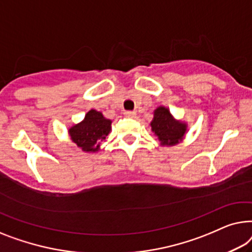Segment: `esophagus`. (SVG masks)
<instances>
[{"mask_svg":"<svg viewBox=\"0 0 252 252\" xmlns=\"http://www.w3.org/2000/svg\"><path fill=\"white\" fill-rule=\"evenodd\" d=\"M125 115L126 116V118H130V119H134L136 118V112H126Z\"/></svg>","mask_w":252,"mask_h":252,"instance_id":"obj_1","label":"esophagus"}]
</instances>
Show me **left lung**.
Listing matches in <instances>:
<instances>
[{"mask_svg": "<svg viewBox=\"0 0 252 252\" xmlns=\"http://www.w3.org/2000/svg\"><path fill=\"white\" fill-rule=\"evenodd\" d=\"M153 115L151 129L161 146H175L184 139L187 132V123L173 118L169 108L158 106Z\"/></svg>", "mask_w": 252, "mask_h": 252, "instance_id": "1", "label": "left lung"}]
</instances>
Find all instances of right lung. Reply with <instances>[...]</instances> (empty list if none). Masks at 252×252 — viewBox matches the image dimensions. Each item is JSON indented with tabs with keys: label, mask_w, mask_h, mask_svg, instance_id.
Masks as SVG:
<instances>
[{
	"label": "right lung",
	"mask_w": 252,
	"mask_h": 252,
	"mask_svg": "<svg viewBox=\"0 0 252 252\" xmlns=\"http://www.w3.org/2000/svg\"><path fill=\"white\" fill-rule=\"evenodd\" d=\"M112 130V120L106 119L101 112L90 109L83 121L68 129L70 140L86 153L100 151L101 141L106 139Z\"/></svg>",
	"instance_id": "obj_1"
}]
</instances>
